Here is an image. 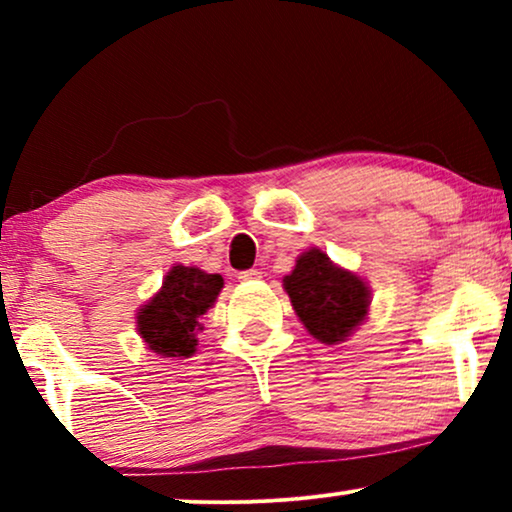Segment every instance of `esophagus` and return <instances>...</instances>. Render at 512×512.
Segmentation results:
<instances>
[{"instance_id": "34e87169", "label": "esophagus", "mask_w": 512, "mask_h": 512, "mask_svg": "<svg viewBox=\"0 0 512 512\" xmlns=\"http://www.w3.org/2000/svg\"><path fill=\"white\" fill-rule=\"evenodd\" d=\"M240 279L242 282H254V279H261V270H256V268L244 270V272H240Z\"/></svg>"}]
</instances>
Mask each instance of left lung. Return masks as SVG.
Instances as JSON below:
<instances>
[{
  "instance_id": "1",
  "label": "left lung",
  "mask_w": 512,
  "mask_h": 512,
  "mask_svg": "<svg viewBox=\"0 0 512 512\" xmlns=\"http://www.w3.org/2000/svg\"><path fill=\"white\" fill-rule=\"evenodd\" d=\"M282 282L307 333L324 345H340L368 319L373 293L366 279L317 247L303 251Z\"/></svg>"
}]
</instances>
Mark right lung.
<instances>
[{"mask_svg": "<svg viewBox=\"0 0 512 512\" xmlns=\"http://www.w3.org/2000/svg\"><path fill=\"white\" fill-rule=\"evenodd\" d=\"M221 289V275H209L195 265H172L163 286L137 310V333L146 349L163 359L193 356L202 331L200 317L214 307Z\"/></svg>", "mask_w": 512, "mask_h": 512, "instance_id": "add662e5", "label": "right lung"}]
</instances>
